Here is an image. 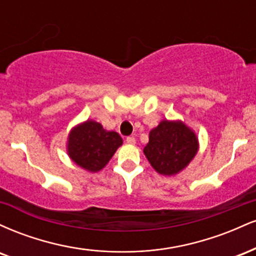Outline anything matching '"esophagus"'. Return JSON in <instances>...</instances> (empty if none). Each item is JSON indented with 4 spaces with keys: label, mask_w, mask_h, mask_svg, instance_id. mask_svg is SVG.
Wrapping results in <instances>:
<instances>
[{
    "label": "esophagus",
    "mask_w": 256,
    "mask_h": 256,
    "mask_svg": "<svg viewBox=\"0 0 256 256\" xmlns=\"http://www.w3.org/2000/svg\"><path fill=\"white\" fill-rule=\"evenodd\" d=\"M126 143L134 146V144H136V140H134V137H128L126 138Z\"/></svg>",
    "instance_id": "esophagus-1"
}]
</instances>
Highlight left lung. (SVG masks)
I'll return each mask as SVG.
<instances>
[{"label":"left lung","mask_w":256,"mask_h":256,"mask_svg":"<svg viewBox=\"0 0 256 256\" xmlns=\"http://www.w3.org/2000/svg\"><path fill=\"white\" fill-rule=\"evenodd\" d=\"M198 152V138L182 120H162L149 132L143 149L152 168L162 176H176L186 168Z\"/></svg>","instance_id":"obj_1"}]
</instances>
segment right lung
Segmentation results:
<instances>
[{"label":"right lung","instance_id":"add662e5","mask_svg":"<svg viewBox=\"0 0 256 256\" xmlns=\"http://www.w3.org/2000/svg\"><path fill=\"white\" fill-rule=\"evenodd\" d=\"M122 144L118 132L107 131L95 120H85L70 131L67 154L76 165L85 171H101Z\"/></svg>","mask_w":256,"mask_h":256}]
</instances>
